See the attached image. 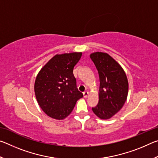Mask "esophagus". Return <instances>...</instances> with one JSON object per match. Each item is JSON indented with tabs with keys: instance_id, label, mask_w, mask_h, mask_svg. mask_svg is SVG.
Masks as SVG:
<instances>
[{
	"instance_id": "esophagus-1",
	"label": "esophagus",
	"mask_w": 158,
	"mask_h": 158,
	"mask_svg": "<svg viewBox=\"0 0 158 158\" xmlns=\"http://www.w3.org/2000/svg\"><path fill=\"white\" fill-rule=\"evenodd\" d=\"M83 95H84V98H86L88 96H89V92L88 91H84L83 93Z\"/></svg>"
}]
</instances>
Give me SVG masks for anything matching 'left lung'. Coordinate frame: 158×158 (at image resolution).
Here are the masks:
<instances>
[{
  "label": "left lung",
  "mask_w": 158,
  "mask_h": 158,
  "mask_svg": "<svg viewBox=\"0 0 158 158\" xmlns=\"http://www.w3.org/2000/svg\"><path fill=\"white\" fill-rule=\"evenodd\" d=\"M100 78L99 101L92 107L101 119H109L121 110L128 93V81L125 72L113 58L106 53L95 52L90 56Z\"/></svg>",
  "instance_id": "1"
}]
</instances>
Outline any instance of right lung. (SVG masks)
Returning a JSON list of instances; mask_svg holds the SVG:
<instances>
[{
	"label": "right lung",
	"mask_w": 158,
	"mask_h": 158,
	"mask_svg": "<svg viewBox=\"0 0 158 158\" xmlns=\"http://www.w3.org/2000/svg\"><path fill=\"white\" fill-rule=\"evenodd\" d=\"M82 53L56 55L36 77L35 93L40 106L53 118L62 120L73 110L76 102L83 97L77 87L74 67Z\"/></svg>",
	"instance_id": "1"
}]
</instances>
